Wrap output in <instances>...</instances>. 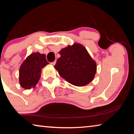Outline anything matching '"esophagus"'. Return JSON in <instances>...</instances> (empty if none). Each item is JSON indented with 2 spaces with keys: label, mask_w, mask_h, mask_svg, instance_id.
<instances>
[{
  "label": "esophagus",
  "mask_w": 134,
  "mask_h": 134,
  "mask_svg": "<svg viewBox=\"0 0 134 134\" xmlns=\"http://www.w3.org/2000/svg\"><path fill=\"white\" fill-rule=\"evenodd\" d=\"M55 63H56V61H54V62L51 63V64L52 65H54L55 64Z\"/></svg>",
  "instance_id": "34e87169"
}]
</instances>
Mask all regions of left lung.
Instances as JSON below:
<instances>
[{"label": "left lung", "mask_w": 134, "mask_h": 134, "mask_svg": "<svg viewBox=\"0 0 134 134\" xmlns=\"http://www.w3.org/2000/svg\"><path fill=\"white\" fill-rule=\"evenodd\" d=\"M54 68L68 82L76 86H85L93 80L96 64L82 45L73 44L62 49Z\"/></svg>", "instance_id": "1"}]
</instances>
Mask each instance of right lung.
Returning <instances> with one entry per match:
<instances>
[{
  "instance_id": "1",
  "label": "right lung",
  "mask_w": 134,
  "mask_h": 134,
  "mask_svg": "<svg viewBox=\"0 0 134 134\" xmlns=\"http://www.w3.org/2000/svg\"><path fill=\"white\" fill-rule=\"evenodd\" d=\"M49 64L45 54L34 53L29 55L19 69V83L22 87L29 89L39 81L41 69Z\"/></svg>"
}]
</instances>
